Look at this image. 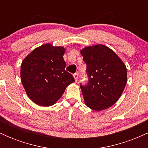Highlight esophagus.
I'll use <instances>...</instances> for the list:
<instances>
[{
    "label": "esophagus",
    "instance_id": "34e87169",
    "mask_svg": "<svg viewBox=\"0 0 148 148\" xmlns=\"http://www.w3.org/2000/svg\"><path fill=\"white\" fill-rule=\"evenodd\" d=\"M74 79H75V81L76 82V81H78V74L77 73H75V74H74Z\"/></svg>",
    "mask_w": 148,
    "mask_h": 148
}]
</instances>
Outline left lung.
Here are the masks:
<instances>
[{
  "label": "left lung",
  "mask_w": 148,
  "mask_h": 148,
  "mask_svg": "<svg viewBox=\"0 0 148 148\" xmlns=\"http://www.w3.org/2000/svg\"><path fill=\"white\" fill-rule=\"evenodd\" d=\"M88 76L81 89L87 106L99 111L109 108L119 99L127 84L125 64L115 53L103 45L81 50Z\"/></svg>",
  "instance_id": "1"
}]
</instances>
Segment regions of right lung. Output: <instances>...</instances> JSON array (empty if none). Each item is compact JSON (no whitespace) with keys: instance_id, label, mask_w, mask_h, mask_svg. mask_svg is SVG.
<instances>
[{"instance_id":"add662e5","label":"right lung","mask_w":148,"mask_h":148,"mask_svg":"<svg viewBox=\"0 0 148 148\" xmlns=\"http://www.w3.org/2000/svg\"><path fill=\"white\" fill-rule=\"evenodd\" d=\"M65 49L45 44L37 47L23 59L21 79L27 95L39 106L53 105L66 88L74 82L65 70Z\"/></svg>"}]
</instances>
